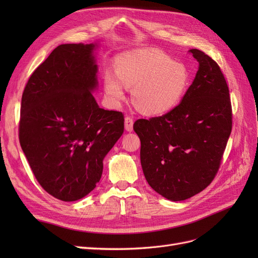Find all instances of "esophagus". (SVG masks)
<instances>
[{
    "label": "esophagus",
    "mask_w": 258,
    "mask_h": 258,
    "mask_svg": "<svg viewBox=\"0 0 258 258\" xmlns=\"http://www.w3.org/2000/svg\"><path fill=\"white\" fill-rule=\"evenodd\" d=\"M124 129L129 132L134 130V118L131 116L124 117Z\"/></svg>",
    "instance_id": "1"
}]
</instances>
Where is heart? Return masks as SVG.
I'll use <instances>...</instances> for the list:
<instances>
[{
    "label": "heart",
    "mask_w": 258,
    "mask_h": 258,
    "mask_svg": "<svg viewBox=\"0 0 258 258\" xmlns=\"http://www.w3.org/2000/svg\"><path fill=\"white\" fill-rule=\"evenodd\" d=\"M115 74H104V90L113 103L126 97V86H135L137 106L148 115L173 110L188 88L189 72L181 62L173 61L157 49L123 53L115 60Z\"/></svg>",
    "instance_id": "heart-1"
}]
</instances>
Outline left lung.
<instances>
[{
  "instance_id": "1",
  "label": "left lung",
  "mask_w": 258,
  "mask_h": 258,
  "mask_svg": "<svg viewBox=\"0 0 258 258\" xmlns=\"http://www.w3.org/2000/svg\"><path fill=\"white\" fill-rule=\"evenodd\" d=\"M188 51L199 70L182 102L134 124L147 183L172 201L188 199L213 181L232 128L229 88L221 68L204 51Z\"/></svg>"
}]
</instances>
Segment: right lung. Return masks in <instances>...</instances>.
<instances>
[{
  "instance_id": "1",
  "label": "right lung",
  "mask_w": 258,
  "mask_h": 258,
  "mask_svg": "<svg viewBox=\"0 0 258 258\" xmlns=\"http://www.w3.org/2000/svg\"><path fill=\"white\" fill-rule=\"evenodd\" d=\"M93 44L54 48L30 76L21 98L19 142L37 182L75 201L100 181L103 158L123 132V114L100 108Z\"/></svg>"
}]
</instances>
